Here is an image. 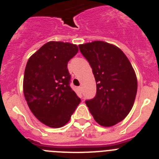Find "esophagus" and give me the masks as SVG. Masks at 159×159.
I'll use <instances>...</instances> for the list:
<instances>
[{
	"mask_svg": "<svg viewBox=\"0 0 159 159\" xmlns=\"http://www.w3.org/2000/svg\"><path fill=\"white\" fill-rule=\"evenodd\" d=\"M78 90H79V91H80V92H82V91H83V88H82V87H79Z\"/></svg>",
	"mask_w": 159,
	"mask_h": 159,
	"instance_id": "34e87169",
	"label": "esophagus"
}]
</instances>
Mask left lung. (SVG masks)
<instances>
[{
	"mask_svg": "<svg viewBox=\"0 0 159 159\" xmlns=\"http://www.w3.org/2000/svg\"><path fill=\"white\" fill-rule=\"evenodd\" d=\"M92 68L96 95L85 101L94 119L103 127H111L127 117L138 88L131 64L121 49L103 41L79 45Z\"/></svg>",
	"mask_w": 159,
	"mask_h": 159,
	"instance_id": "1",
	"label": "left lung"
}]
</instances>
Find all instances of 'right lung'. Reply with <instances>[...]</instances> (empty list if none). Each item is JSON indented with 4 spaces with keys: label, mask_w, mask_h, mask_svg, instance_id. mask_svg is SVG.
<instances>
[{
    "label": "right lung",
    "mask_w": 159,
    "mask_h": 159,
    "mask_svg": "<svg viewBox=\"0 0 159 159\" xmlns=\"http://www.w3.org/2000/svg\"><path fill=\"white\" fill-rule=\"evenodd\" d=\"M78 51L73 43L50 41L28 60L24 95L32 114L46 126H64L80 102L70 87L71 75L67 69V63Z\"/></svg>",
    "instance_id": "1"
}]
</instances>
